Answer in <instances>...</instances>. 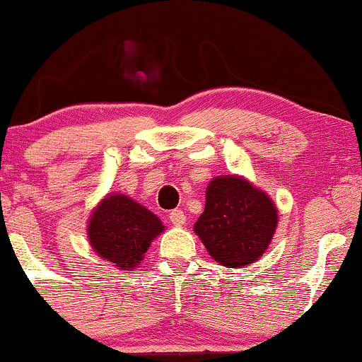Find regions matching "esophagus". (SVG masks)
<instances>
[{
	"instance_id": "esophagus-1",
	"label": "esophagus",
	"mask_w": 362,
	"mask_h": 362,
	"mask_svg": "<svg viewBox=\"0 0 362 362\" xmlns=\"http://www.w3.org/2000/svg\"><path fill=\"white\" fill-rule=\"evenodd\" d=\"M170 221L173 222V226L181 227V226H185V222H186V214L181 209H175L170 212Z\"/></svg>"
}]
</instances>
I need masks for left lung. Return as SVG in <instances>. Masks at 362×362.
Masks as SVG:
<instances>
[{"label":"left lung","mask_w":362,"mask_h":362,"mask_svg":"<svg viewBox=\"0 0 362 362\" xmlns=\"http://www.w3.org/2000/svg\"><path fill=\"white\" fill-rule=\"evenodd\" d=\"M279 211L270 196L244 176H217L207 185L204 212L194 232L227 269L255 264L274 239Z\"/></svg>","instance_id":"left-lung-1"}]
</instances>
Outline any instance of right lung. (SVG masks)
<instances>
[{"mask_svg": "<svg viewBox=\"0 0 362 362\" xmlns=\"http://www.w3.org/2000/svg\"><path fill=\"white\" fill-rule=\"evenodd\" d=\"M165 230L156 214L125 194H107L87 222L88 244L118 270H133L148 247Z\"/></svg>", "mask_w": 362, "mask_h": 362, "instance_id": "obj_1", "label": "right lung"}]
</instances>
